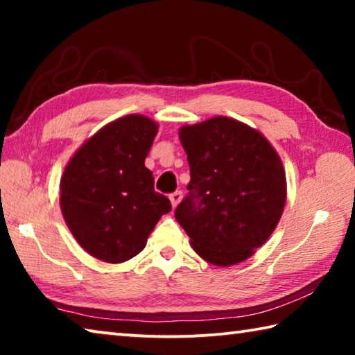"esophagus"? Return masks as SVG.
Listing matches in <instances>:
<instances>
[{"label":"esophagus","instance_id":"esophagus-1","mask_svg":"<svg viewBox=\"0 0 355 355\" xmlns=\"http://www.w3.org/2000/svg\"><path fill=\"white\" fill-rule=\"evenodd\" d=\"M171 203H172V207L173 208H177L178 207V203L182 202V199H183V194L180 191H177V192H173V194H171Z\"/></svg>","mask_w":355,"mask_h":355}]
</instances>
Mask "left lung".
<instances>
[{
	"label": "left lung",
	"instance_id": "1",
	"mask_svg": "<svg viewBox=\"0 0 355 355\" xmlns=\"http://www.w3.org/2000/svg\"><path fill=\"white\" fill-rule=\"evenodd\" d=\"M178 136L191 182L175 219L205 261L220 268L245 261L284 213L286 177L279 153L260 131L224 116L184 125Z\"/></svg>",
	"mask_w": 355,
	"mask_h": 355
}]
</instances>
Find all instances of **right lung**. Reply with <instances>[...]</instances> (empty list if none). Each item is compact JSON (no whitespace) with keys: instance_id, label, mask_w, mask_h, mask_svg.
<instances>
[{"instance_id":"obj_1","label":"right lung","mask_w":355,"mask_h":355,"mask_svg":"<svg viewBox=\"0 0 355 355\" xmlns=\"http://www.w3.org/2000/svg\"><path fill=\"white\" fill-rule=\"evenodd\" d=\"M158 123L128 114L105 125L76 150L59 184V203L78 244L106 263H123L146 248L172 207L155 192L146 167Z\"/></svg>"}]
</instances>
